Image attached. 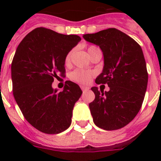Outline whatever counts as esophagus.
<instances>
[{
    "label": "esophagus",
    "instance_id": "34e87169",
    "mask_svg": "<svg viewBox=\"0 0 161 161\" xmlns=\"http://www.w3.org/2000/svg\"><path fill=\"white\" fill-rule=\"evenodd\" d=\"M80 88H81V89H82V91H83V92L88 91L89 89V87H87V86H85V85H81V86H80Z\"/></svg>",
    "mask_w": 161,
    "mask_h": 161
}]
</instances>
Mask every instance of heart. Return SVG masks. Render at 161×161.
Returning <instances> with one entry per match:
<instances>
[{
	"label": "heart",
	"instance_id": "obj_1",
	"mask_svg": "<svg viewBox=\"0 0 161 161\" xmlns=\"http://www.w3.org/2000/svg\"><path fill=\"white\" fill-rule=\"evenodd\" d=\"M96 47L91 46L88 48V53L89 54V52H91L93 50L96 49ZM71 54L72 52H69L68 53V55H66L65 57V64H68L70 63L71 60ZM93 76V72H89V71H85V70H81V69H76V70L73 71L72 73L70 74V78L74 80V81L78 82V83H88V82L90 80L91 77Z\"/></svg>",
	"mask_w": 161,
	"mask_h": 161
}]
</instances>
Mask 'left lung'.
<instances>
[{
  "label": "left lung",
  "instance_id": "8db88e82",
  "mask_svg": "<svg viewBox=\"0 0 161 161\" xmlns=\"http://www.w3.org/2000/svg\"><path fill=\"white\" fill-rule=\"evenodd\" d=\"M83 38L102 50L103 69L95 81L109 87L108 92L91 88L95 94L89 105L93 123L103 130L122 128L139 113L147 90L148 75L141 47L115 28L86 34Z\"/></svg>",
  "mask_w": 161,
  "mask_h": 161
}]
</instances>
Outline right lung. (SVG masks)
<instances>
[{
	"mask_svg": "<svg viewBox=\"0 0 161 161\" xmlns=\"http://www.w3.org/2000/svg\"><path fill=\"white\" fill-rule=\"evenodd\" d=\"M80 40L78 35L39 27L17 47L11 65L14 97L25 119L43 133L59 134L72 123L81 89L67 80L63 91L58 92L52 82L58 73H64L65 57Z\"/></svg>",
	"mask_w": 161,
	"mask_h": 161,
	"instance_id": "add662e5",
	"label": "right lung"
}]
</instances>
